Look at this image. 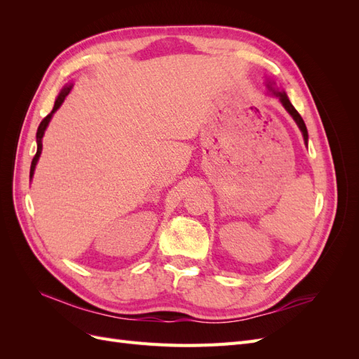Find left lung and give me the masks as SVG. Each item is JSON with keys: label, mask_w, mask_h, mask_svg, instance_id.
<instances>
[{"label": "left lung", "mask_w": 359, "mask_h": 359, "mask_svg": "<svg viewBox=\"0 0 359 359\" xmlns=\"http://www.w3.org/2000/svg\"><path fill=\"white\" fill-rule=\"evenodd\" d=\"M266 86L269 88V91L273 93L276 97H278V100L281 102V104L285 106V109L290 114V116L295 119V123H297V126L299 127V130H301V133H302V136H304V140H306V145H307V142H309V133H307V127H306V123H304V119L301 118V115L298 114V111L295 109V107L292 106V103H290V100L287 99V94L285 93V91H278V90H274L273 88V82L271 81H268L266 82Z\"/></svg>", "instance_id": "8db88e82"}]
</instances>
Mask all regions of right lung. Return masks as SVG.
I'll return each mask as SVG.
<instances>
[{"label":"right lung","mask_w":359,"mask_h":359,"mask_svg":"<svg viewBox=\"0 0 359 359\" xmlns=\"http://www.w3.org/2000/svg\"><path fill=\"white\" fill-rule=\"evenodd\" d=\"M73 88V83H67L66 86H64V88L61 90V93H60V95L57 97V100H55V104H53V109H52V112L48 115V116H45L43 118V121L40 123V126H39V128H37V135H36V137H37V153H36V156H34V158H32V161H31V169H29V178H32V175H34V170H36V165H37V161H39V157H40V154H41V137H43V135H45V130H46V127H48V124H49V121H50V118H52V115L57 112V109H60V106L62 104V102L66 100V97L69 95V93H70V90Z\"/></svg>","instance_id":"1"}]
</instances>
